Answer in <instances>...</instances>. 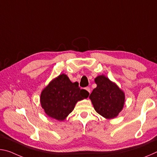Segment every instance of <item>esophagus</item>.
Here are the masks:
<instances>
[{
  "label": "esophagus",
  "mask_w": 157,
  "mask_h": 157,
  "mask_svg": "<svg viewBox=\"0 0 157 157\" xmlns=\"http://www.w3.org/2000/svg\"><path fill=\"white\" fill-rule=\"evenodd\" d=\"M86 89V91L89 92V94H90V93H91V89H90L89 87H86V89Z\"/></svg>",
  "instance_id": "34e87169"
}]
</instances>
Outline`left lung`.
I'll list each match as a JSON object with an SVG mask.
<instances>
[{"mask_svg": "<svg viewBox=\"0 0 157 157\" xmlns=\"http://www.w3.org/2000/svg\"><path fill=\"white\" fill-rule=\"evenodd\" d=\"M97 84L89 95L95 111L107 119H113L123 110L125 95L115 82L105 75L95 78Z\"/></svg>", "mask_w": 157, "mask_h": 157, "instance_id": "8db88e82", "label": "left lung"}]
</instances>
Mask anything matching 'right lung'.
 Returning <instances> with one entry per match:
<instances>
[{"label": "right lung", "instance_id": "obj_1", "mask_svg": "<svg viewBox=\"0 0 157 157\" xmlns=\"http://www.w3.org/2000/svg\"><path fill=\"white\" fill-rule=\"evenodd\" d=\"M89 95L86 90L80 89L78 82L73 83L63 73L52 79L42 90L40 103L48 116L62 121L72 112L76 103Z\"/></svg>", "mask_w": 157, "mask_h": 157}]
</instances>
